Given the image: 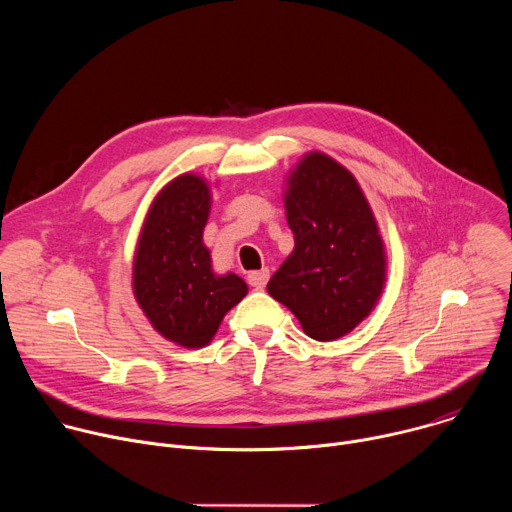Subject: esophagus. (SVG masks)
I'll list each match as a JSON object with an SVG mask.
<instances>
[{"instance_id": "obj_1", "label": "esophagus", "mask_w": 512, "mask_h": 512, "mask_svg": "<svg viewBox=\"0 0 512 512\" xmlns=\"http://www.w3.org/2000/svg\"><path fill=\"white\" fill-rule=\"evenodd\" d=\"M247 281H249V285H253L255 289H263V287L267 285V281H269V269L265 267V269H259V271H251V273L247 275Z\"/></svg>"}]
</instances>
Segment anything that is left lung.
<instances>
[{"mask_svg": "<svg viewBox=\"0 0 512 512\" xmlns=\"http://www.w3.org/2000/svg\"><path fill=\"white\" fill-rule=\"evenodd\" d=\"M285 216L296 247L267 283L304 332L336 340L371 314L385 287V245L354 176L308 154L287 178Z\"/></svg>", "mask_w": 512, "mask_h": 512, "instance_id": "8db88e82", "label": "left lung"}]
</instances>
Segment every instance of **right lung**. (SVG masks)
Returning <instances> with one entry per match:
<instances>
[{"label": "right lung", "instance_id": "obj_1", "mask_svg": "<svg viewBox=\"0 0 512 512\" xmlns=\"http://www.w3.org/2000/svg\"><path fill=\"white\" fill-rule=\"evenodd\" d=\"M210 188L182 174L152 202L133 259V294L152 326L184 348L206 346L225 314L247 296L235 275L212 273L202 243Z\"/></svg>", "mask_w": 512, "mask_h": 512}]
</instances>
